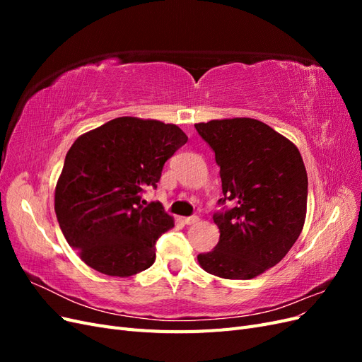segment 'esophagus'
Segmentation results:
<instances>
[{
	"label": "esophagus",
	"mask_w": 362,
	"mask_h": 362,
	"mask_svg": "<svg viewBox=\"0 0 362 362\" xmlns=\"http://www.w3.org/2000/svg\"><path fill=\"white\" fill-rule=\"evenodd\" d=\"M199 222V217L198 216H190V217H184V223L185 225H194Z\"/></svg>",
	"instance_id": "esophagus-1"
}]
</instances>
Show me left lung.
I'll return each mask as SVG.
<instances>
[{
    "label": "left lung",
    "mask_w": 362,
    "mask_h": 362,
    "mask_svg": "<svg viewBox=\"0 0 362 362\" xmlns=\"http://www.w3.org/2000/svg\"><path fill=\"white\" fill-rule=\"evenodd\" d=\"M221 166L223 198L234 208L213 216L221 231L199 266L223 279H252L276 266L299 238L308 177L291 140L250 117L194 124Z\"/></svg>",
    "instance_id": "obj_1"
}]
</instances>
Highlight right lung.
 Here are the masks:
<instances>
[{"label": "right lung", "mask_w": 362, "mask_h": 362, "mask_svg": "<svg viewBox=\"0 0 362 362\" xmlns=\"http://www.w3.org/2000/svg\"><path fill=\"white\" fill-rule=\"evenodd\" d=\"M187 136L175 124L116 117L74 141L56 184L62 233L87 266L128 278L154 264L157 238L173 228L160 202L141 201Z\"/></svg>", "instance_id": "add662e5"}]
</instances>
